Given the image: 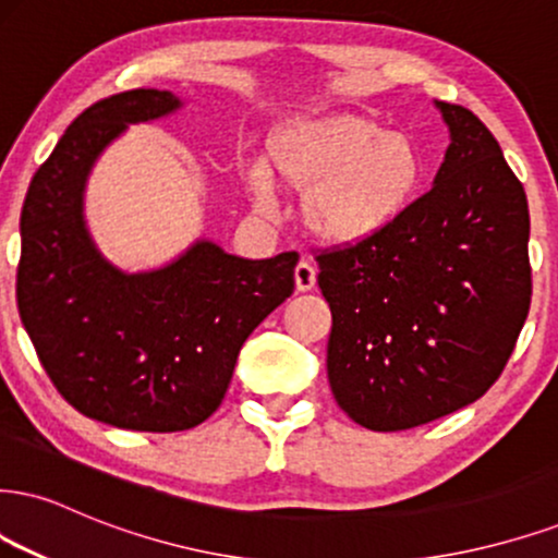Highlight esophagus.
Here are the masks:
<instances>
[{
  "mask_svg": "<svg viewBox=\"0 0 558 558\" xmlns=\"http://www.w3.org/2000/svg\"><path fill=\"white\" fill-rule=\"evenodd\" d=\"M315 277H318V271H315V266L307 264V260H300V264L294 266V287H298V292H311L315 287Z\"/></svg>",
  "mask_w": 558,
  "mask_h": 558,
  "instance_id": "1",
  "label": "esophagus"
}]
</instances>
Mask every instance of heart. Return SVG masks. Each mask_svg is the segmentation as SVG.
<instances>
[{"label": "heart", "mask_w": 558, "mask_h": 558, "mask_svg": "<svg viewBox=\"0 0 558 558\" xmlns=\"http://www.w3.org/2000/svg\"><path fill=\"white\" fill-rule=\"evenodd\" d=\"M426 162L411 136L360 113L305 116L268 140V165L247 168L258 209L277 204V183L305 196L302 219L320 243L360 245L390 230L422 194Z\"/></svg>", "instance_id": "1"}]
</instances>
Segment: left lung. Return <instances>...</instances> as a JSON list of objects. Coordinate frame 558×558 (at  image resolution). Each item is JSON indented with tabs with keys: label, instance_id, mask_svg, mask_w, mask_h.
Returning <instances> with one entry per match:
<instances>
[{
	"label": "left lung",
	"instance_id": "left-lung-1",
	"mask_svg": "<svg viewBox=\"0 0 558 558\" xmlns=\"http://www.w3.org/2000/svg\"><path fill=\"white\" fill-rule=\"evenodd\" d=\"M450 147L435 185L367 243L323 251L328 383L373 432L478 401L531 311V215L499 142L469 108L435 100Z\"/></svg>",
	"mask_w": 558,
	"mask_h": 558
}]
</instances>
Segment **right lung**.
<instances>
[{"label": "right lung", "instance_id": "add662e5", "mask_svg": "<svg viewBox=\"0 0 558 558\" xmlns=\"http://www.w3.org/2000/svg\"><path fill=\"white\" fill-rule=\"evenodd\" d=\"M170 89H129L69 123L20 215L17 307L51 383L80 414L183 432L217 411L240 347L294 292L298 253L251 260L196 240L153 271H123L85 222L93 165L132 123L175 113Z\"/></svg>", "mask_w": 558, "mask_h": 558}]
</instances>
